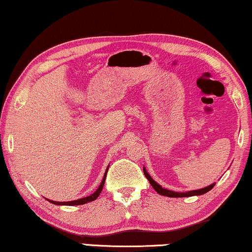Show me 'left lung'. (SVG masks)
<instances>
[{
    "mask_svg": "<svg viewBox=\"0 0 252 252\" xmlns=\"http://www.w3.org/2000/svg\"><path fill=\"white\" fill-rule=\"evenodd\" d=\"M143 173L145 175V177L148 178V181L150 182V184L152 185V188L156 189L157 193H159L160 195H165V196H170V198H187V196H193V195H201L205 194V193L209 192L211 189L215 187V183L208 185V187L203 188V189H194V191H188V192H175L171 191V189H163L161 185H159L155 180H152V177L149 175L147 169L143 167Z\"/></svg>",
    "mask_w": 252,
    "mask_h": 252,
    "instance_id": "obj_1",
    "label": "left lung"
}]
</instances>
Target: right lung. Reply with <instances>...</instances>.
Masks as SVG:
<instances>
[{"mask_svg": "<svg viewBox=\"0 0 252 252\" xmlns=\"http://www.w3.org/2000/svg\"><path fill=\"white\" fill-rule=\"evenodd\" d=\"M108 169H109V166L107 170H105L104 173V176L102 178V182L99 185V188L96 189V191L92 193V194L89 195V196H85V198H82V199H77V200H74V201H67V202H59V201H53V200H49L46 199L47 201L53 203V205H57V206H79V205H85L87 202H91V201H94L97 196L100 195V193L102 191V189H103V185H104V182H105V177H107V173H108Z\"/></svg>", "mask_w": 252, "mask_h": 252, "instance_id": "obj_1", "label": "right lung"}]
</instances>
